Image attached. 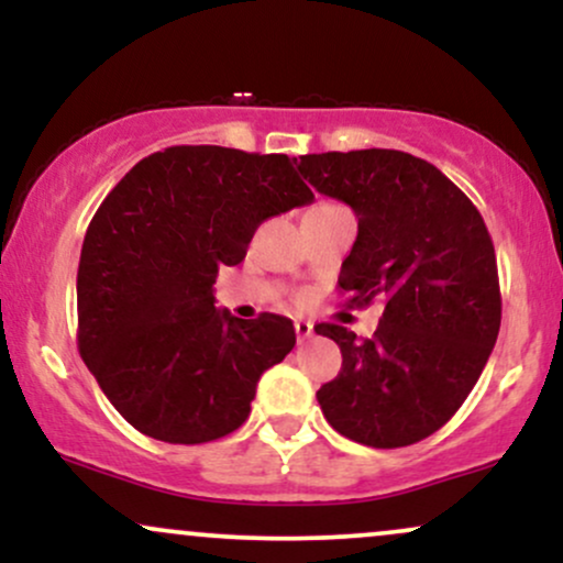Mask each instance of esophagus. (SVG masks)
I'll return each mask as SVG.
<instances>
[{
  "label": "esophagus",
  "mask_w": 563,
  "mask_h": 563,
  "mask_svg": "<svg viewBox=\"0 0 563 563\" xmlns=\"http://www.w3.org/2000/svg\"><path fill=\"white\" fill-rule=\"evenodd\" d=\"M294 328H296V339H299V344H301V341L312 339V333H314L312 322H307V320H296V322H294Z\"/></svg>",
  "instance_id": "obj_1"
}]
</instances>
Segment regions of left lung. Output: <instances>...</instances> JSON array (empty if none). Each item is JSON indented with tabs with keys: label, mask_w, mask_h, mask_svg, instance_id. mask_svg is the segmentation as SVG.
Wrapping results in <instances>:
<instances>
[{
	"label": "left lung",
	"mask_w": 563,
	"mask_h": 563,
	"mask_svg": "<svg viewBox=\"0 0 563 563\" xmlns=\"http://www.w3.org/2000/svg\"><path fill=\"white\" fill-rule=\"evenodd\" d=\"M299 172L357 217L339 275L349 303H384L373 339L314 328L341 349L339 376L318 391L322 416L367 448L421 442L466 402L500 331L487 224L461 187L402 151L312 153Z\"/></svg>",
	"instance_id": "left-lung-1"
}]
</instances>
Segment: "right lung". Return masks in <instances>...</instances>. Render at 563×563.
Returning <instances> with one entry per match:
<instances>
[{
  "instance_id": "right-lung-1",
  "label": "right lung",
  "mask_w": 563,
  "mask_h": 563,
  "mask_svg": "<svg viewBox=\"0 0 563 563\" xmlns=\"http://www.w3.org/2000/svg\"><path fill=\"white\" fill-rule=\"evenodd\" d=\"M283 153L174 145L142 158L89 222L76 275L79 354L142 434L203 444L245 423L294 322L214 307L219 267L245 260L264 219L312 203Z\"/></svg>"
}]
</instances>
